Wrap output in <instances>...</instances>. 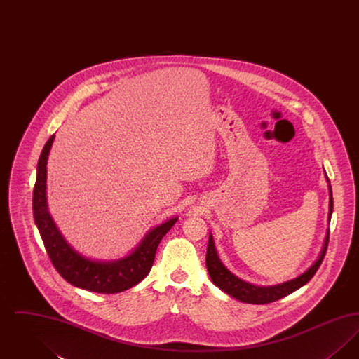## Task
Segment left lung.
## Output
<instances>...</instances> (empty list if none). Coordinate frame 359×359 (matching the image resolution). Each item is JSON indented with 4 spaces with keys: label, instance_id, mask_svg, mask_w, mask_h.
<instances>
[{
    "label": "left lung",
    "instance_id": "1",
    "mask_svg": "<svg viewBox=\"0 0 359 359\" xmlns=\"http://www.w3.org/2000/svg\"><path fill=\"white\" fill-rule=\"evenodd\" d=\"M327 183H328V192H330V208H328V222L331 221V215H332V189L330 180L325 175ZM328 238H330V230H327V236H325V243L322 248V252L318 257V259L308 268L304 273L297 276L296 278L281 283V284H276V285H269V287H259L250 284L242 278H239L238 276L231 273L224 265L222 261L219 259L217 249H215V243L212 236L210 234L208 237V245H207V255H205V266L208 274L212 280V283L222 290L224 293L230 294L231 297L237 299L242 303H249V304H266V303H272L278 299H283L285 296H288L292 292L302 288L303 285H306L308 281L313 277V274L316 273V271L319 269L322 261L325 256V250H327V245H328Z\"/></svg>",
    "mask_w": 359,
    "mask_h": 359
}]
</instances>
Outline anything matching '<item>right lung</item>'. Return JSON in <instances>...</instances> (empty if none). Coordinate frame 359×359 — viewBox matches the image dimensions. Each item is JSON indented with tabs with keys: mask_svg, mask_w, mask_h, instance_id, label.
I'll return each instance as SVG.
<instances>
[{
	"mask_svg": "<svg viewBox=\"0 0 359 359\" xmlns=\"http://www.w3.org/2000/svg\"><path fill=\"white\" fill-rule=\"evenodd\" d=\"M53 140L55 135L44 145L37 163L32 205L34 223L55 269L71 285L90 292L118 293L135 287L149 273L160 241L179 218L173 217L151 229L129 256L114 261H98L82 256L62 236L48 211L47 160Z\"/></svg>",
	"mask_w": 359,
	"mask_h": 359,
	"instance_id": "1",
	"label": "right lung"
}]
</instances>
